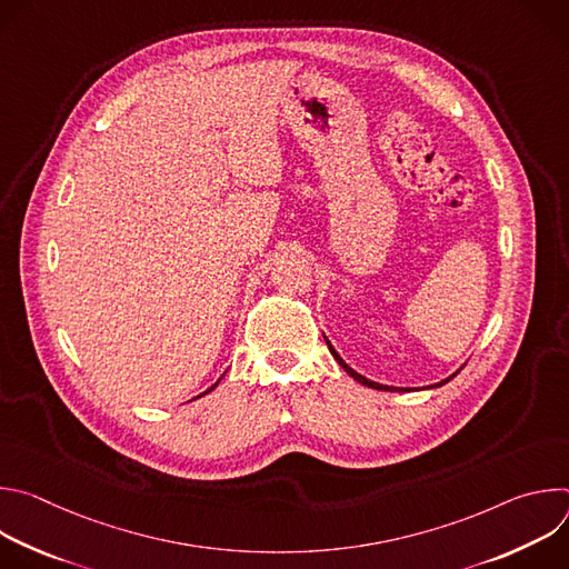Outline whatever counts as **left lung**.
Masks as SVG:
<instances>
[{
	"label": "left lung",
	"mask_w": 569,
	"mask_h": 569,
	"mask_svg": "<svg viewBox=\"0 0 569 569\" xmlns=\"http://www.w3.org/2000/svg\"><path fill=\"white\" fill-rule=\"evenodd\" d=\"M327 345H329V349H331V353H333V358H336V360H338V362H340V365H342V369H345V371H347V373H349V376H351V378H353V380H358V382H360V385H365V387H371V389H385V391H393V387H387V385H378V382H373V380H367V378H365V376H360V373H356V371H353V369H351V367H349V365H347V362H345V360H342V358H340V356H338V351H336V349H333V347H331V342H329V340H327ZM455 376H457V373H452V376H450V378H448V380H452V378H455ZM448 380H443V382H448ZM443 382H439V385H443ZM439 385H437V387H439ZM396 391H402V389H396Z\"/></svg>",
	"instance_id": "1"
}]
</instances>
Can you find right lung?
Listing matches in <instances>:
<instances>
[{"label":"right lung","mask_w":569,"mask_h":569,"mask_svg":"<svg viewBox=\"0 0 569 569\" xmlns=\"http://www.w3.org/2000/svg\"><path fill=\"white\" fill-rule=\"evenodd\" d=\"M216 385H218V382H216ZM216 385H213V387H216ZM213 387H211V389H213ZM211 389H207V391H211ZM207 391H204V393H207Z\"/></svg>","instance_id":"right-lung-1"}]
</instances>
